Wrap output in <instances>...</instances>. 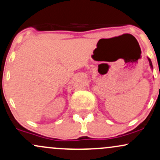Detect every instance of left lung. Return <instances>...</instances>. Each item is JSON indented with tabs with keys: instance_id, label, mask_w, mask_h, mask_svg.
Returning a JSON list of instances; mask_svg holds the SVG:
<instances>
[{
	"instance_id": "8db88e82",
	"label": "left lung",
	"mask_w": 160,
	"mask_h": 160,
	"mask_svg": "<svg viewBox=\"0 0 160 160\" xmlns=\"http://www.w3.org/2000/svg\"><path fill=\"white\" fill-rule=\"evenodd\" d=\"M148 61H149V63H150V66H151V69H153V65H152V62L151 61V59H150V58H148Z\"/></svg>"
}]
</instances>
